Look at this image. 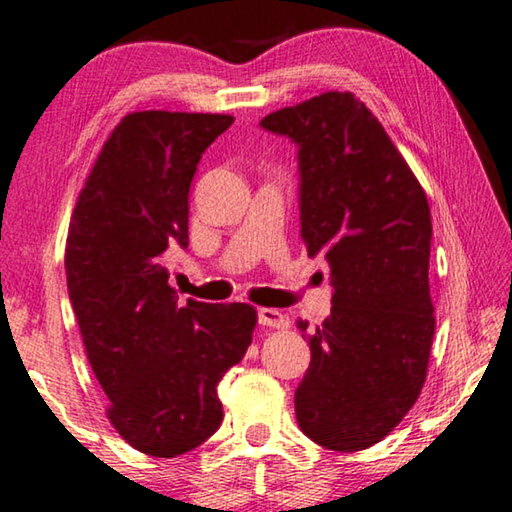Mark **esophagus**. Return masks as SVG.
I'll list each match as a JSON object with an SVG mask.
<instances>
[{"mask_svg": "<svg viewBox=\"0 0 512 512\" xmlns=\"http://www.w3.org/2000/svg\"><path fill=\"white\" fill-rule=\"evenodd\" d=\"M258 325L283 329V327H288V318L283 316L279 309H258Z\"/></svg>", "mask_w": 512, "mask_h": 512, "instance_id": "esophagus-1", "label": "esophagus"}]
</instances>
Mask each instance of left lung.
<instances>
[{"label": "left lung", "mask_w": 512, "mask_h": 512, "mask_svg": "<svg viewBox=\"0 0 512 512\" xmlns=\"http://www.w3.org/2000/svg\"><path fill=\"white\" fill-rule=\"evenodd\" d=\"M300 162L309 256L332 270V313L309 329L311 364L295 391L302 432L332 451L382 442L419 398L435 336L426 192L382 123L350 91L267 114Z\"/></svg>", "instance_id": "8db88e82"}]
</instances>
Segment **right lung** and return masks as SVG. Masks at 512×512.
<instances>
[{"label":"right lung","instance_id":"right-lung-1","mask_svg":"<svg viewBox=\"0 0 512 512\" xmlns=\"http://www.w3.org/2000/svg\"><path fill=\"white\" fill-rule=\"evenodd\" d=\"M231 123L226 114L123 116L70 219L68 295L107 419L155 458L192 451L219 428L217 384L256 327L249 304H178L164 267L167 249L190 245L196 164Z\"/></svg>","mask_w":512,"mask_h":512}]
</instances>
